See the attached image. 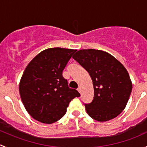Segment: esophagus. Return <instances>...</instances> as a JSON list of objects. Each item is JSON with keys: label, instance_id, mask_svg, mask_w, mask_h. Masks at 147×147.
<instances>
[{"label": "esophagus", "instance_id": "1", "mask_svg": "<svg viewBox=\"0 0 147 147\" xmlns=\"http://www.w3.org/2000/svg\"><path fill=\"white\" fill-rule=\"evenodd\" d=\"M78 91L79 92H81V89H80V87H78Z\"/></svg>", "mask_w": 147, "mask_h": 147}]
</instances>
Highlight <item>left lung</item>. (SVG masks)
<instances>
[{
	"mask_svg": "<svg viewBox=\"0 0 147 147\" xmlns=\"http://www.w3.org/2000/svg\"><path fill=\"white\" fill-rule=\"evenodd\" d=\"M90 74L94 98L84 104L90 117L99 121L114 119L124 110L132 84L126 68L115 57L94 49L80 50L72 57Z\"/></svg>",
	"mask_w": 147,
	"mask_h": 147,
	"instance_id": "left-lung-1",
	"label": "left lung"
}]
</instances>
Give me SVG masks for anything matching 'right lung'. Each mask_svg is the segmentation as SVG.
Returning a JSON list of instances; mask_svg holds the SVG:
<instances>
[{"mask_svg":"<svg viewBox=\"0 0 147 147\" xmlns=\"http://www.w3.org/2000/svg\"><path fill=\"white\" fill-rule=\"evenodd\" d=\"M76 50L54 47L35 56L23 74L19 92L22 102L33 119L52 124L66 113L69 103L80 94L68 87L63 71Z\"/></svg>","mask_w":147,"mask_h":147,"instance_id":"1","label":"right lung"}]
</instances>
